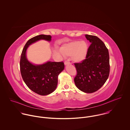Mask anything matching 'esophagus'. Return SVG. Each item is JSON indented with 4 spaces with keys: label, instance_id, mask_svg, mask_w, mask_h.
I'll use <instances>...</instances> for the list:
<instances>
[{
    "label": "esophagus",
    "instance_id": "34e87169",
    "mask_svg": "<svg viewBox=\"0 0 130 130\" xmlns=\"http://www.w3.org/2000/svg\"><path fill=\"white\" fill-rule=\"evenodd\" d=\"M70 64V62L68 61H66L64 62V65L65 66H67V65H68V64Z\"/></svg>",
    "mask_w": 130,
    "mask_h": 130
}]
</instances>
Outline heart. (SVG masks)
Here are the masks:
<instances>
[{
  "label": "heart",
  "mask_w": 130,
  "mask_h": 130,
  "mask_svg": "<svg viewBox=\"0 0 130 130\" xmlns=\"http://www.w3.org/2000/svg\"><path fill=\"white\" fill-rule=\"evenodd\" d=\"M60 51L63 56H71L74 62H80L86 58L88 46L85 41H74L63 45Z\"/></svg>",
  "instance_id": "b5f03b06"
}]
</instances>
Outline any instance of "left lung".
Listing matches in <instances>:
<instances>
[{
    "label": "left lung",
    "instance_id": "1",
    "mask_svg": "<svg viewBox=\"0 0 130 130\" xmlns=\"http://www.w3.org/2000/svg\"><path fill=\"white\" fill-rule=\"evenodd\" d=\"M91 43L86 59L74 63L77 75L74 77L76 87L86 93L99 90L107 81L110 73L109 54L105 43L97 37L86 35Z\"/></svg>",
    "mask_w": 130,
    "mask_h": 130
}]
</instances>
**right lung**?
Wrapping results in <instances>:
<instances>
[{"mask_svg": "<svg viewBox=\"0 0 130 130\" xmlns=\"http://www.w3.org/2000/svg\"><path fill=\"white\" fill-rule=\"evenodd\" d=\"M40 40L50 42L52 36L40 35L27 41L20 56V69L22 77L26 86L35 93L46 95L56 90L58 75L63 71L64 64L63 62L51 61L36 64L29 61L26 56L27 50L30 45Z\"/></svg>", "mask_w": 130, "mask_h": 130, "instance_id": "obj_1", "label": "right lung"}]
</instances>
